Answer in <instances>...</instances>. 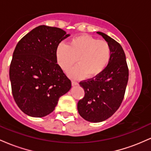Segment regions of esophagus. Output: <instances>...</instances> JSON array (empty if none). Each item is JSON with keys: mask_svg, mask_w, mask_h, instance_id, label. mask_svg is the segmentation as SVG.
<instances>
[{"mask_svg": "<svg viewBox=\"0 0 151 151\" xmlns=\"http://www.w3.org/2000/svg\"><path fill=\"white\" fill-rule=\"evenodd\" d=\"M72 86H77L78 85V82L76 81H72Z\"/></svg>", "mask_w": 151, "mask_h": 151, "instance_id": "obj_1", "label": "esophagus"}]
</instances>
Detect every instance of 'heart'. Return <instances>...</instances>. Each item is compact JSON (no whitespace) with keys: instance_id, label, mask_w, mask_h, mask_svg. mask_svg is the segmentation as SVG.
I'll return each instance as SVG.
<instances>
[{"instance_id":"heart-1","label":"heart","mask_w":151,"mask_h":151,"mask_svg":"<svg viewBox=\"0 0 151 151\" xmlns=\"http://www.w3.org/2000/svg\"><path fill=\"white\" fill-rule=\"evenodd\" d=\"M111 58V48L105 40L82 35L72 38L68 45L60 43L57 47L58 64L73 79L94 78L101 74Z\"/></svg>"}]
</instances>
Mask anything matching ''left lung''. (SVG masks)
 I'll return each instance as SVG.
<instances>
[{
  "mask_svg": "<svg viewBox=\"0 0 151 151\" xmlns=\"http://www.w3.org/2000/svg\"><path fill=\"white\" fill-rule=\"evenodd\" d=\"M109 42L111 58L101 74L79 83L84 89V97L79 100L77 109L86 121L99 123L108 119L119 108L129 80V69L122 47L113 38L96 32Z\"/></svg>",
  "mask_w": 151,
  "mask_h": 151,
  "instance_id": "8db88e82",
  "label": "left lung"
}]
</instances>
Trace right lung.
<instances>
[{"mask_svg": "<svg viewBox=\"0 0 151 151\" xmlns=\"http://www.w3.org/2000/svg\"><path fill=\"white\" fill-rule=\"evenodd\" d=\"M55 27L40 25L17 44L9 76L15 103L32 117L55 110L59 99L71 89V81L57 63L56 49L70 36Z\"/></svg>", "mask_w": 151, "mask_h": 151, "instance_id": "right-lung-1", "label": "right lung"}]
</instances>
